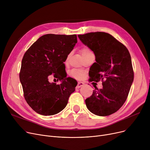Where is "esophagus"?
Wrapping results in <instances>:
<instances>
[{
    "label": "esophagus",
    "mask_w": 150,
    "mask_h": 150,
    "mask_svg": "<svg viewBox=\"0 0 150 150\" xmlns=\"http://www.w3.org/2000/svg\"><path fill=\"white\" fill-rule=\"evenodd\" d=\"M84 83L83 82H78L77 84V86H76V88H78V89L80 88L81 87H82V86H84Z\"/></svg>",
    "instance_id": "34e87169"
}]
</instances>
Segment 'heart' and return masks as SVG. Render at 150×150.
Returning <instances> with one entry per match:
<instances>
[{"mask_svg": "<svg viewBox=\"0 0 150 150\" xmlns=\"http://www.w3.org/2000/svg\"><path fill=\"white\" fill-rule=\"evenodd\" d=\"M81 53L82 54V56H85L88 54L92 53V52L91 51L90 49H89L87 47H83V48L81 50ZM70 76L72 78H76L78 80H81L84 77L85 75V72L82 70H78V69H73L69 73Z\"/></svg>", "mask_w": 150, "mask_h": 150, "instance_id": "heart-1", "label": "heart"}]
</instances>
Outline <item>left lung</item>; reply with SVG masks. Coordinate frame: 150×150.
Listing matches in <instances>:
<instances>
[{
  "label": "left lung",
  "instance_id": "left-lung-1",
  "mask_svg": "<svg viewBox=\"0 0 150 150\" xmlns=\"http://www.w3.org/2000/svg\"><path fill=\"white\" fill-rule=\"evenodd\" d=\"M83 44L95 54L96 62L89 70L92 81H103V89L93 91L85 100L89 111L98 116L117 112L127 100L134 80L131 55L123 44L105 32L78 35Z\"/></svg>",
  "mask_w": 150,
  "mask_h": 150
}]
</instances>
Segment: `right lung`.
<instances>
[{
    "label": "right lung",
    "mask_w": 150,
    "mask_h": 150,
    "mask_svg": "<svg viewBox=\"0 0 150 150\" xmlns=\"http://www.w3.org/2000/svg\"><path fill=\"white\" fill-rule=\"evenodd\" d=\"M76 42V35L47 34L39 38L23 55L20 81L26 101L39 114L59 113L75 91L77 83L67 77L64 62ZM52 73L61 81L60 84L49 82Z\"/></svg>",
    "instance_id": "obj_1"
}]
</instances>
